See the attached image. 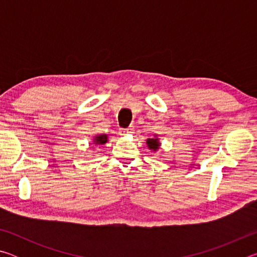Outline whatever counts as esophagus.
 <instances>
[{
  "label": "esophagus",
  "mask_w": 257,
  "mask_h": 257,
  "mask_svg": "<svg viewBox=\"0 0 257 257\" xmlns=\"http://www.w3.org/2000/svg\"><path fill=\"white\" fill-rule=\"evenodd\" d=\"M119 134H120V136H128V135L133 134V132H132V129H130V128H128V129H120Z\"/></svg>",
  "instance_id": "obj_1"
}]
</instances>
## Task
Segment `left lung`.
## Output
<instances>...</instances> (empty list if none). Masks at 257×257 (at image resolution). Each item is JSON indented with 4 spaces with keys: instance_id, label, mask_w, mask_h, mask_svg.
<instances>
[{
    "instance_id": "8db88e82",
    "label": "left lung",
    "mask_w": 257,
    "mask_h": 257,
    "mask_svg": "<svg viewBox=\"0 0 257 257\" xmlns=\"http://www.w3.org/2000/svg\"><path fill=\"white\" fill-rule=\"evenodd\" d=\"M146 145H147V147H149V150L151 152H154L155 153V152L158 151L161 146V142H160V138L158 137V135H154L153 138L147 139Z\"/></svg>"
}]
</instances>
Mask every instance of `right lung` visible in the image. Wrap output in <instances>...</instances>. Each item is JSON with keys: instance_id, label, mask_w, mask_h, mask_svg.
<instances>
[{"instance_id": "right-lung-1", "label": "right lung", "mask_w": 257, "mask_h": 257, "mask_svg": "<svg viewBox=\"0 0 257 257\" xmlns=\"http://www.w3.org/2000/svg\"><path fill=\"white\" fill-rule=\"evenodd\" d=\"M108 141V137H107V134H98V135H95L93 137V143L94 146H99V145H104L106 144Z\"/></svg>"}]
</instances>
